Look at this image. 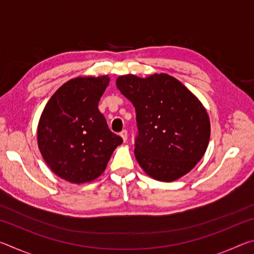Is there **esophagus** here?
I'll use <instances>...</instances> for the list:
<instances>
[{"instance_id": "34e87169", "label": "esophagus", "mask_w": 254, "mask_h": 254, "mask_svg": "<svg viewBox=\"0 0 254 254\" xmlns=\"http://www.w3.org/2000/svg\"><path fill=\"white\" fill-rule=\"evenodd\" d=\"M120 135H121L124 142H127V131L123 130L121 133H120Z\"/></svg>"}]
</instances>
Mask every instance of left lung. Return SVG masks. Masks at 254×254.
<instances>
[{
  "label": "left lung",
  "mask_w": 254,
  "mask_h": 254,
  "mask_svg": "<svg viewBox=\"0 0 254 254\" xmlns=\"http://www.w3.org/2000/svg\"><path fill=\"white\" fill-rule=\"evenodd\" d=\"M117 86L135 107L134 154L150 177L174 182L189 173L207 149L210 123L194 94L174 77L120 76Z\"/></svg>",
  "instance_id": "1"
}]
</instances>
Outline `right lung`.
<instances>
[{
	"instance_id": "right-lung-1",
	"label": "right lung",
	"mask_w": 254,
	"mask_h": 254,
	"mask_svg": "<svg viewBox=\"0 0 254 254\" xmlns=\"http://www.w3.org/2000/svg\"><path fill=\"white\" fill-rule=\"evenodd\" d=\"M110 78L77 77L59 87L47 103L38 124V147L47 165L72 184L92 182L105 170L123 142L98 111Z\"/></svg>"
}]
</instances>
